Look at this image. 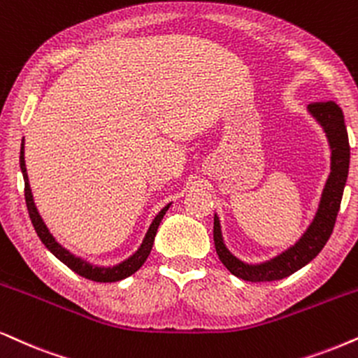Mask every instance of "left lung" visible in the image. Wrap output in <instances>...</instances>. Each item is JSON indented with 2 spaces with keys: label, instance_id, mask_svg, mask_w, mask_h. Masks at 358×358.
I'll list each match as a JSON object with an SVG mask.
<instances>
[{
  "label": "left lung",
  "instance_id": "left-lung-1",
  "mask_svg": "<svg viewBox=\"0 0 358 358\" xmlns=\"http://www.w3.org/2000/svg\"><path fill=\"white\" fill-rule=\"evenodd\" d=\"M307 112L322 127L330 147V173L324 185L320 201L314 218L301 234V238L291 246L280 251L271 259L262 262H246L234 256L226 248L223 231L218 215L215 213V228L213 239L220 259L229 273L251 282H264V280H279L287 278L304 268L322 251L334 231L337 213L341 210L343 188L347 183L348 164H350V145L343 122V112L336 102H315L307 106Z\"/></svg>",
  "mask_w": 358,
  "mask_h": 358
}]
</instances>
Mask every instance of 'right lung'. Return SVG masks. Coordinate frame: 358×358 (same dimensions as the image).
I'll list each match as a JSON object with an SVG mask.
<instances>
[{
    "mask_svg": "<svg viewBox=\"0 0 358 358\" xmlns=\"http://www.w3.org/2000/svg\"><path fill=\"white\" fill-rule=\"evenodd\" d=\"M20 166H21L22 178H24V198H26V206H28V211H29L31 223H33L36 233H38V236L41 241H43L44 246H46L59 261L64 262L67 268L74 271L76 274L83 275V278H85V279L96 280V282H117V280L129 278V275L137 273V271L142 268V264L147 261V257L152 251L158 226H160L165 213L169 211V208L171 206V203H169V205L164 206L160 211H158V215L153 218L150 226H148L145 236H143V239H142V244H140L138 250L135 251L134 255H130L127 259L117 262V264H114V266H99V264H94V262H89L87 259H84V257L76 256L74 252H71L67 248L62 246V244L52 236V233L49 231V228L46 226V223H44V220L41 218L38 206H36V203H34L33 192H31L28 170H26L24 138H22V142H21Z\"/></svg>",
    "mask_w": 358,
    "mask_h": 358,
    "instance_id": "right-lung-1",
    "label": "right lung"
}]
</instances>
